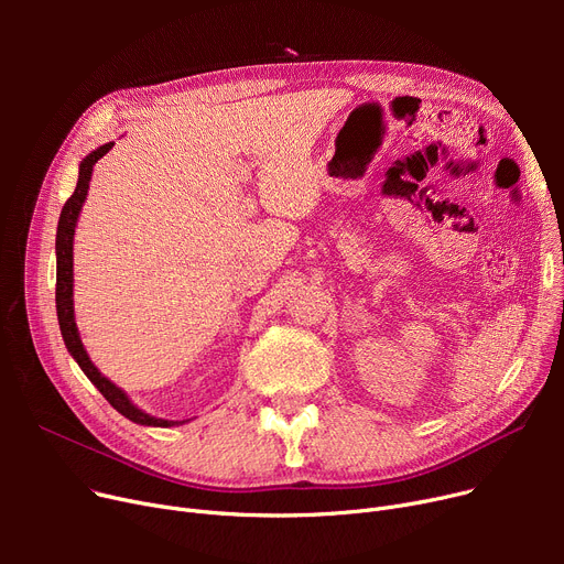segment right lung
Listing matches in <instances>:
<instances>
[{"label":"right lung","mask_w":564,"mask_h":564,"mask_svg":"<svg viewBox=\"0 0 564 564\" xmlns=\"http://www.w3.org/2000/svg\"><path fill=\"white\" fill-rule=\"evenodd\" d=\"M111 145L113 143L109 141V143L96 148L94 153H88L82 160L77 187H75L73 196L66 200L62 217H58V228H56V315H58V327H62L64 343H66L68 351L73 354V359L79 364L84 375L94 381V387L105 395V400L118 413H123L126 419H130L132 423H139V425L171 427V425H177V421L173 423V421L155 419V416H151V413H143L139 406H134L130 402V398L121 389L116 387V383H111L105 375H100V370L91 364V359H88V354L79 340L75 315H73V235H75L82 203L88 192V181H91L94 166L102 155H107L111 151ZM181 423H185V421H181Z\"/></svg>","instance_id":"add662e5"}]
</instances>
